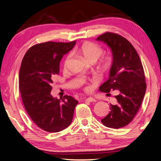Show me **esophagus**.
I'll list each match as a JSON object with an SVG mask.
<instances>
[{"mask_svg":"<svg viewBox=\"0 0 161 161\" xmlns=\"http://www.w3.org/2000/svg\"><path fill=\"white\" fill-rule=\"evenodd\" d=\"M85 101H86V102H96L97 100L94 99V98H92V97H89V98H86Z\"/></svg>","mask_w":161,"mask_h":161,"instance_id":"obj_1","label":"esophagus"}]
</instances>
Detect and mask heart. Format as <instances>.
I'll use <instances>...</instances> for the list:
<instances>
[{
    "mask_svg": "<svg viewBox=\"0 0 161 161\" xmlns=\"http://www.w3.org/2000/svg\"><path fill=\"white\" fill-rule=\"evenodd\" d=\"M77 53H79L80 55L82 57L84 60L86 62H89V63H92V62H96L99 58L102 55L103 53V50L101 48L99 45L94 44L93 42H84L82 45H81L80 47L77 49ZM71 55L70 54H68L66 57V58L64 59L63 62V64H62V67H63L64 69H66L68 64H69V62L70 60ZM111 60L110 58H106L102 62V68L103 71H106L108 69L109 67L111 66ZM91 86H86L85 89L86 91L90 90Z\"/></svg>",
    "mask_w": 161,
    "mask_h": 161,
    "instance_id": "1",
    "label": "heart"
}]
</instances>
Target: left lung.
Listing matches in <instances>:
<instances>
[{"instance_id":"8db88e82","label":"left lung","mask_w":161,"mask_h":161,"mask_svg":"<svg viewBox=\"0 0 161 161\" xmlns=\"http://www.w3.org/2000/svg\"><path fill=\"white\" fill-rule=\"evenodd\" d=\"M97 40L107 44L113 57L108 79L99 86V91L119 92L115 96L117 103L110 104V113L101 121L107 127L120 129L133 119L145 96L146 84L143 65L133 46L121 35L106 32Z\"/></svg>"}]
</instances>
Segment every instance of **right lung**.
<instances>
[{
	"instance_id": "obj_1",
	"label": "right lung",
	"mask_w": 161,
	"mask_h": 161,
	"mask_svg": "<svg viewBox=\"0 0 161 161\" xmlns=\"http://www.w3.org/2000/svg\"><path fill=\"white\" fill-rule=\"evenodd\" d=\"M75 44L76 41L40 43L30 48L22 60L19 86L23 105L34 123L45 131H61L72 123L78 102L67 95L57 99L51 90L62 57Z\"/></svg>"
}]
</instances>
